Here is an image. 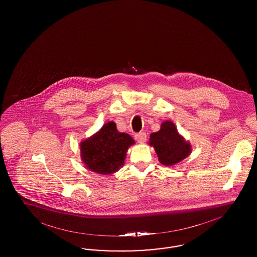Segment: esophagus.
<instances>
[{"instance_id":"1","label":"esophagus","mask_w":257,"mask_h":257,"mask_svg":"<svg viewBox=\"0 0 257 257\" xmlns=\"http://www.w3.org/2000/svg\"><path fill=\"white\" fill-rule=\"evenodd\" d=\"M135 139L136 141L139 143V144H144L146 143L147 141V134L144 133V132H141V133H138L135 136Z\"/></svg>"}]
</instances>
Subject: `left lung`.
<instances>
[{
  "label": "left lung",
  "instance_id": "left-lung-1",
  "mask_svg": "<svg viewBox=\"0 0 257 257\" xmlns=\"http://www.w3.org/2000/svg\"><path fill=\"white\" fill-rule=\"evenodd\" d=\"M148 145L155 149L160 163L166 167L177 165L192 153V145L170 120L162 122L159 131L150 135Z\"/></svg>",
  "mask_w": 257,
  "mask_h": 257
}]
</instances>
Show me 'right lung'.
Masks as SVG:
<instances>
[{
	"mask_svg": "<svg viewBox=\"0 0 257 257\" xmlns=\"http://www.w3.org/2000/svg\"><path fill=\"white\" fill-rule=\"evenodd\" d=\"M134 145L130 135L118 132L116 124L109 121L95 134L81 142V160L87 170L108 175L119 171L129 147Z\"/></svg>",
	"mask_w": 257,
	"mask_h": 257,
	"instance_id": "right-lung-1",
	"label": "right lung"
}]
</instances>
